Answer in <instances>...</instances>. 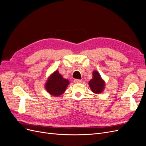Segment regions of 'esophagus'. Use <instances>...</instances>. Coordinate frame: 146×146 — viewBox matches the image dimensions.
<instances>
[{
	"label": "esophagus",
	"instance_id": "esophagus-1",
	"mask_svg": "<svg viewBox=\"0 0 146 146\" xmlns=\"http://www.w3.org/2000/svg\"><path fill=\"white\" fill-rule=\"evenodd\" d=\"M74 82L76 83H82V80H80V79H75V80H74Z\"/></svg>",
	"mask_w": 146,
	"mask_h": 146
}]
</instances>
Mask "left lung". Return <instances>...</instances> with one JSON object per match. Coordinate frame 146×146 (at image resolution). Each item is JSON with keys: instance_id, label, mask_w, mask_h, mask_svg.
<instances>
[{"instance_id": "1", "label": "left lung", "mask_w": 146, "mask_h": 146, "mask_svg": "<svg viewBox=\"0 0 146 146\" xmlns=\"http://www.w3.org/2000/svg\"><path fill=\"white\" fill-rule=\"evenodd\" d=\"M89 85L92 91L96 94L100 93L103 91L105 86V82L100 77L98 72H93V77L89 82Z\"/></svg>"}]
</instances>
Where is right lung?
I'll return each mask as SVG.
<instances>
[{
	"mask_svg": "<svg viewBox=\"0 0 146 146\" xmlns=\"http://www.w3.org/2000/svg\"><path fill=\"white\" fill-rule=\"evenodd\" d=\"M69 82L59 74L58 70L51 75L46 84V89L49 94L54 96H58L65 91Z\"/></svg>",
	"mask_w": 146,
	"mask_h": 146,
	"instance_id": "1",
	"label": "right lung"
}]
</instances>
